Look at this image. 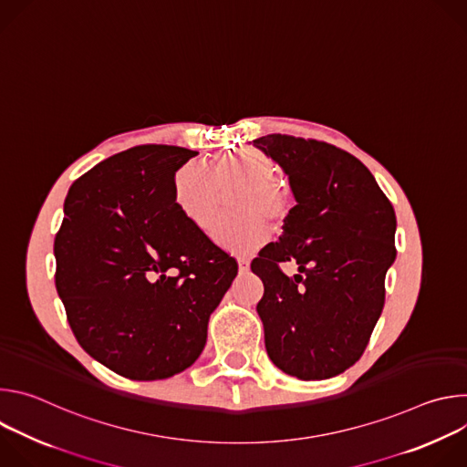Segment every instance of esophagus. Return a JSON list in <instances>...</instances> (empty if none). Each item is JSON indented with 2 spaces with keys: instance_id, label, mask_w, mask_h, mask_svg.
<instances>
[{
  "instance_id": "1",
  "label": "esophagus",
  "mask_w": 467,
  "mask_h": 467,
  "mask_svg": "<svg viewBox=\"0 0 467 467\" xmlns=\"http://www.w3.org/2000/svg\"><path fill=\"white\" fill-rule=\"evenodd\" d=\"M238 270L245 274L249 270V260L247 258H238Z\"/></svg>"
}]
</instances>
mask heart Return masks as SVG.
<instances>
[{
    "instance_id": "1",
    "label": "heart",
    "mask_w": 467,
    "mask_h": 467,
    "mask_svg": "<svg viewBox=\"0 0 467 467\" xmlns=\"http://www.w3.org/2000/svg\"><path fill=\"white\" fill-rule=\"evenodd\" d=\"M275 177L272 159L256 150H236L214 157L209 168L181 166L173 177V199L190 223L207 231L218 216L222 195L236 192L231 211L242 218L220 223L213 238L227 251L247 254L270 240L265 220L277 227L288 216V192Z\"/></svg>"
}]
</instances>
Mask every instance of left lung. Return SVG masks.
<instances>
[{
	"label": "left lung",
	"instance_id": "left-lung-1",
	"mask_svg": "<svg viewBox=\"0 0 467 467\" xmlns=\"http://www.w3.org/2000/svg\"><path fill=\"white\" fill-rule=\"evenodd\" d=\"M288 175L296 207L279 242L251 262L264 283L256 312L265 351L301 380L340 375L364 353L384 306L395 260V213L371 171L351 153L317 140H253ZM281 261H296L285 276Z\"/></svg>",
	"mask_w": 467,
	"mask_h": 467
}]
</instances>
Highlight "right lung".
I'll return each mask as SVG.
<instances>
[{
	"label": "right lung",
	"mask_w": 467,
	"mask_h": 467,
	"mask_svg": "<svg viewBox=\"0 0 467 467\" xmlns=\"http://www.w3.org/2000/svg\"><path fill=\"white\" fill-rule=\"evenodd\" d=\"M197 151L139 146L79 177L55 238V285L79 346L132 380L190 368L238 264L190 223L175 171Z\"/></svg>",
	"instance_id": "add662e5"
}]
</instances>
